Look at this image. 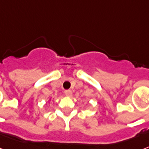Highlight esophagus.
I'll use <instances>...</instances> for the list:
<instances>
[{
  "label": "esophagus",
  "mask_w": 149,
  "mask_h": 149,
  "mask_svg": "<svg viewBox=\"0 0 149 149\" xmlns=\"http://www.w3.org/2000/svg\"><path fill=\"white\" fill-rule=\"evenodd\" d=\"M65 95L68 96V97H71L72 95V91H70V90H66V91H65Z\"/></svg>",
  "instance_id": "esophagus-1"
}]
</instances>
